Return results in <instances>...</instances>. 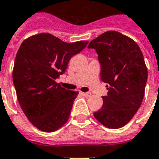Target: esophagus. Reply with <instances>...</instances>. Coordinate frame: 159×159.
Returning a JSON list of instances; mask_svg holds the SVG:
<instances>
[{
  "label": "esophagus",
  "instance_id": "obj_1",
  "mask_svg": "<svg viewBox=\"0 0 159 159\" xmlns=\"http://www.w3.org/2000/svg\"><path fill=\"white\" fill-rule=\"evenodd\" d=\"M81 94L85 97H89L90 95H91V93H83V92H81Z\"/></svg>",
  "mask_w": 159,
  "mask_h": 159
}]
</instances>
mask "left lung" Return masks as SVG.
<instances>
[{
    "label": "left lung",
    "instance_id": "left-lung-1",
    "mask_svg": "<svg viewBox=\"0 0 159 159\" xmlns=\"http://www.w3.org/2000/svg\"><path fill=\"white\" fill-rule=\"evenodd\" d=\"M88 48L96 51L100 79L108 90L93 116L107 128L119 129L132 119L143 100L147 81L143 54L136 42L117 31L103 33Z\"/></svg>",
    "mask_w": 159,
    "mask_h": 159
}]
</instances>
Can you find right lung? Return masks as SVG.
<instances>
[{
    "mask_svg": "<svg viewBox=\"0 0 159 159\" xmlns=\"http://www.w3.org/2000/svg\"><path fill=\"white\" fill-rule=\"evenodd\" d=\"M87 44L85 41L67 43L41 33L25 40L19 48L12 81L21 109L40 130L53 132L69 119L78 92L64 89L55 80Z\"/></svg>",
    "mask_w": 159,
    "mask_h": 159,
    "instance_id": "obj_1",
    "label": "right lung"
}]
</instances>
